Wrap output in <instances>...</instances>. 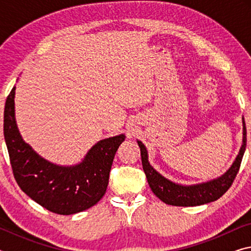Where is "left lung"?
Returning <instances> with one entry per match:
<instances>
[{
    "label": "left lung",
    "mask_w": 251,
    "mask_h": 251,
    "mask_svg": "<svg viewBox=\"0 0 251 251\" xmlns=\"http://www.w3.org/2000/svg\"><path fill=\"white\" fill-rule=\"evenodd\" d=\"M246 135H247V131H246V124L243 117V143H241L239 152H238L231 166L219 177L192 185L178 184V182L172 181L157 172L150 163L146 146L137 139V144L141 148L143 169L146 174L148 185H150L151 192L161 201L172 206H199L217 201L229 189V187L231 186L233 179L237 176L238 171H239L241 160H243L246 151V142H247Z\"/></svg>",
    "instance_id": "8db88e82"
}]
</instances>
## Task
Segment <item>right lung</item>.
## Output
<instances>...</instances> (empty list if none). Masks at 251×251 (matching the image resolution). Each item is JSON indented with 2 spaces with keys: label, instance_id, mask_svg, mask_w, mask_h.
Instances as JSON below:
<instances>
[{
  "label": "right lung",
  "instance_id": "1",
  "mask_svg": "<svg viewBox=\"0 0 251 251\" xmlns=\"http://www.w3.org/2000/svg\"><path fill=\"white\" fill-rule=\"evenodd\" d=\"M15 88L4 108V138L20 188L58 215L77 214L94 206L106 193L110 167L125 134L100 139L77 164H54L37 154L21 135L15 120Z\"/></svg>",
  "mask_w": 251,
  "mask_h": 251
}]
</instances>
